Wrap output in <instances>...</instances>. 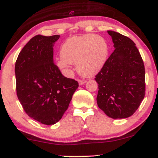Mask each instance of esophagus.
I'll return each instance as SVG.
<instances>
[{"label": "esophagus", "instance_id": "esophagus-1", "mask_svg": "<svg viewBox=\"0 0 158 158\" xmlns=\"http://www.w3.org/2000/svg\"><path fill=\"white\" fill-rule=\"evenodd\" d=\"M86 83V81H84V80H78V83L80 85H83Z\"/></svg>", "mask_w": 158, "mask_h": 158}]
</instances>
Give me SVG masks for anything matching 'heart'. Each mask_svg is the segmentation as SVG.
I'll return each mask as SVG.
<instances>
[{"mask_svg":"<svg viewBox=\"0 0 158 158\" xmlns=\"http://www.w3.org/2000/svg\"><path fill=\"white\" fill-rule=\"evenodd\" d=\"M109 45L103 36L95 34L75 36L67 40L61 46V57L57 60L58 68L70 72L71 64H76L82 76L90 77L96 75L106 62Z\"/></svg>","mask_w":158,"mask_h":158,"instance_id":"heart-1","label":"heart"}]
</instances>
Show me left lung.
I'll return each instance as SVG.
<instances>
[{"label":"left lung","instance_id":"1","mask_svg":"<svg viewBox=\"0 0 158 158\" xmlns=\"http://www.w3.org/2000/svg\"><path fill=\"white\" fill-rule=\"evenodd\" d=\"M115 49L96 75L97 104L112 118H125L139 108L145 95L143 60L135 42L118 32L108 31Z\"/></svg>","mask_w":158,"mask_h":158}]
</instances>
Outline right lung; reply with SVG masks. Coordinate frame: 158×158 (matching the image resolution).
<instances>
[{
  "mask_svg": "<svg viewBox=\"0 0 158 158\" xmlns=\"http://www.w3.org/2000/svg\"><path fill=\"white\" fill-rule=\"evenodd\" d=\"M60 35H36L19 53L15 64L16 94L28 116L46 125L59 122L78 83L64 77L53 61Z\"/></svg>",
  "mask_w": 158,
  "mask_h": 158,
  "instance_id": "right-lung-1",
  "label": "right lung"
}]
</instances>
